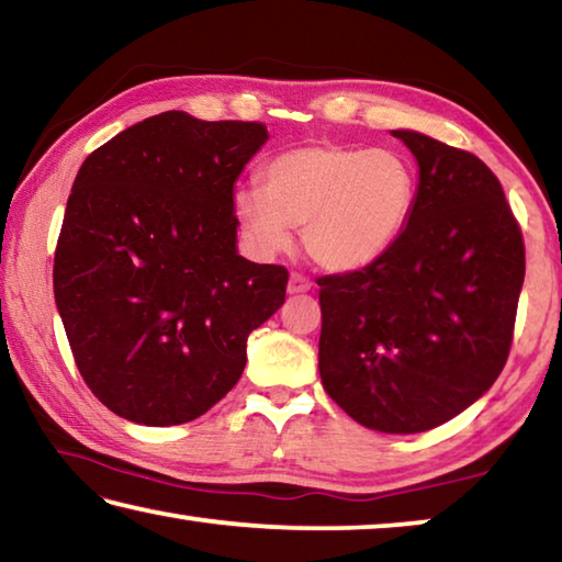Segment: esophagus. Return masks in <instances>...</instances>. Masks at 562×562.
<instances>
[{
    "instance_id": "obj_1",
    "label": "esophagus",
    "mask_w": 562,
    "mask_h": 562,
    "mask_svg": "<svg viewBox=\"0 0 562 562\" xmlns=\"http://www.w3.org/2000/svg\"><path fill=\"white\" fill-rule=\"evenodd\" d=\"M310 288H312V282L307 278H302L300 272H292L290 274V282H288V292L290 294H304V292H310Z\"/></svg>"
}]
</instances>
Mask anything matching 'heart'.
<instances>
[{"label": "heart", "mask_w": 562, "mask_h": 562, "mask_svg": "<svg viewBox=\"0 0 562 562\" xmlns=\"http://www.w3.org/2000/svg\"><path fill=\"white\" fill-rule=\"evenodd\" d=\"M260 190L243 188L233 211L262 255L284 252L290 227H302V247L319 270H364L404 233L416 203L412 160L392 148L300 146L274 156Z\"/></svg>", "instance_id": "obj_1"}]
</instances>
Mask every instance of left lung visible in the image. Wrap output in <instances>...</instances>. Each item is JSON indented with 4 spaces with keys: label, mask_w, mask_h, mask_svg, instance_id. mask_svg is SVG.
<instances>
[{
    "label": "left lung",
    "mask_w": 562,
    "mask_h": 562,
    "mask_svg": "<svg viewBox=\"0 0 562 562\" xmlns=\"http://www.w3.org/2000/svg\"><path fill=\"white\" fill-rule=\"evenodd\" d=\"M418 164L404 233L364 270L319 278V376L367 429L418 434L459 416L506 364L526 278L498 178L473 154L392 131Z\"/></svg>",
    "instance_id": "obj_1"
}]
</instances>
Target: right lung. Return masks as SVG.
<instances>
[{"label": "right lung", "instance_id": "obj_1", "mask_svg": "<svg viewBox=\"0 0 562 562\" xmlns=\"http://www.w3.org/2000/svg\"><path fill=\"white\" fill-rule=\"evenodd\" d=\"M262 123L166 111L83 160L54 255V300L83 382L144 426L203 416L247 337L282 307L288 270L237 255L233 188Z\"/></svg>", "mask_w": 562, "mask_h": 562}]
</instances>
